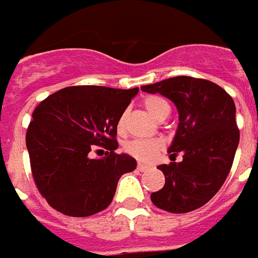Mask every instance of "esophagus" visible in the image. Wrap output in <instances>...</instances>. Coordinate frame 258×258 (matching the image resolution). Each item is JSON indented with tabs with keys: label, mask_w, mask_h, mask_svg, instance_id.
Wrapping results in <instances>:
<instances>
[{
	"label": "esophagus",
	"mask_w": 258,
	"mask_h": 258,
	"mask_svg": "<svg viewBox=\"0 0 258 258\" xmlns=\"http://www.w3.org/2000/svg\"><path fill=\"white\" fill-rule=\"evenodd\" d=\"M149 165H146V164H142V162H139V165H138V169L140 171V172H144V171H147L149 169Z\"/></svg>",
	"instance_id": "34e87169"
}]
</instances>
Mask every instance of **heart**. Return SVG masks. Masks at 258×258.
Returning a JSON list of instances; mask_svg holds the SVG:
<instances>
[{
  "label": "heart",
  "instance_id": "heart-1",
  "mask_svg": "<svg viewBox=\"0 0 258 258\" xmlns=\"http://www.w3.org/2000/svg\"><path fill=\"white\" fill-rule=\"evenodd\" d=\"M144 108L147 109L153 118L157 120H162L167 118L169 112H171V107L169 104L162 100L160 97H147L143 101ZM126 118L127 115L126 112L120 115L116 122V127L119 132H123L126 127ZM164 149V142L161 139L153 138V139H135L132 142L125 144V151L129 155H132L133 158H136L142 162H151L153 160L157 158V155L160 154V151Z\"/></svg>",
  "mask_w": 258,
  "mask_h": 258
}]
</instances>
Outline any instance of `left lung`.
I'll return each instance as SVG.
<instances>
[{"mask_svg": "<svg viewBox=\"0 0 258 258\" xmlns=\"http://www.w3.org/2000/svg\"><path fill=\"white\" fill-rule=\"evenodd\" d=\"M142 90L169 98L179 114L176 135L168 149L173 162L158 165L165 184L151 193V202L173 214L197 210L215 196L231 171L239 144L235 103L218 85L190 76L142 86ZM178 152L184 160L175 163Z\"/></svg>", "mask_w": 258, "mask_h": 258, "instance_id": "1", "label": "left lung"}]
</instances>
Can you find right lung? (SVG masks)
Returning a JSON list of instances; mask_svg holds the SVG:
<instances>
[{"label": "right lung", "mask_w": 258, "mask_h": 258, "mask_svg": "<svg viewBox=\"0 0 258 258\" xmlns=\"http://www.w3.org/2000/svg\"><path fill=\"white\" fill-rule=\"evenodd\" d=\"M139 87L72 86L48 96L33 111L26 132L33 179L51 207L69 217H89L108 207L119 178L136 160L116 154V122ZM98 147L109 149L93 159ZM101 151V150H98Z\"/></svg>", "instance_id": "add662e5"}]
</instances>
